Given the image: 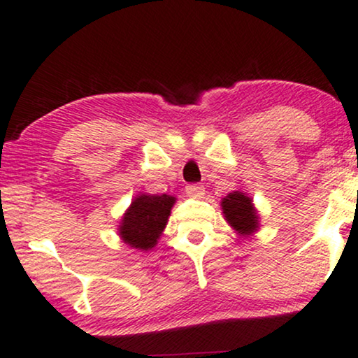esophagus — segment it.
Returning <instances> with one entry per match:
<instances>
[{
	"label": "esophagus",
	"instance_id": "obj_1",
	"mask_svg": "<svg viewBox=\"0 0 358 358\" xmlns=\"http://www.w3.org/2000/svg\"><path fill=\"white\" fill-rule=\"evenodd\" d=\"M186 192L187 196L191 197H202L204 196V187H202L201 184H187Z\"/></svg>",
	"mask_w": 358,
	"mask_h": 358
}]
</instances>
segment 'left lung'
<instances>
[{"mask_svg":"<svg viewBox=\"0 0 358 358\" xmlns=\"http://www.w3.org/2000/svg\"><path fill=\"white\" fill-rule=\"evenodd\" d=\"M222 210L226 220L242 236H249L259 227V217L255 214L250 197L244 192H231L224 197Z\"/></svg>","mask_w":358,"mask_h":358,"instance_id":"1","label":"left lung"}]
</instances>
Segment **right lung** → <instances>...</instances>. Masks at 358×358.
Listing matches in <instances>:
<instances>
[{"instance_id":"obj_1","label":"right lung","mask_w":358,"mask_h":358,"mask_svg":"<svg viewBox=\"0 0 358 358\" xmlns=\"http://www.w3.org/2000/svg\"><path fill=\"white\" fill-rule=\"evenodd\" d=\"M174 202V197L167 194H162V196L143 194L136 197L129 209L126 210L121 227H119L122 241L131 247L144 250L156 245L159 236L164 231Z\"/></svg>"}]
</instances>
